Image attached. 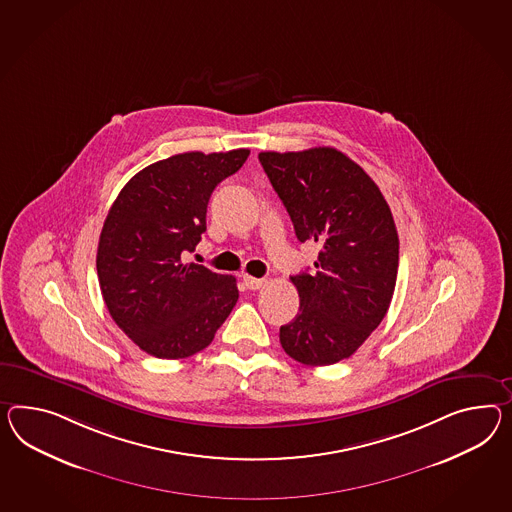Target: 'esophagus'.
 <instances>
[{
    "label": "esophagus",
    "instance_id": "obj_1",
    "mask_svg": "<svg viewBox=\"0 0 512 512\" xmlns=\"http://www.w3.org/2000/svg\"><path fill=\"white\" fill-rule=\"evenodd\" d=\"M243 284L249 289H260L263 284H265V280H262V278H254V276L250 275H243Z\"/></svg>",
    "mask_w": 512,
    "mask_h": 512
}]
</instances>
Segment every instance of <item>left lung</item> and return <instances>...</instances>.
I'll return each instance as SVG.
<instances>
[{"instance_id": "8db88e82", "label": "left lung", "mask_w": 512, "mask_h": 512, "mask_svg": "<svg viewBox=\"0 0 512 512\" xmlns=\"http://www.w3.org/2000/svg\"><path fill=\"white\" fill-rule=\"evenodd\" d=\"M263 171L295 236L319 245L315 271L291 276L299 314L280 327L282 349L304 366H330L379 327L394 295L399 237L388 202L360 165L319 146L262 152Z\"/></svg>"}]
</instances>
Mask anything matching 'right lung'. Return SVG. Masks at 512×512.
Listing matches in <instances>:
<instances>
[{"label": "right lung", "instance_id": "add662e5", "mask_svg": "<svg viewBox=\"0 0 512 512\" xmlns=\"http://www.w3.org/2000/svg\"><path fill=\"white\" fill-rule=\"evenodd\" d=\"M250 150L185 152L137 172L107 213L96 254L105 306L120 330L156 358L210 345L236 306L234 276L182 262L206 232L211 193Z\"/></svg>", "mask_w": 512, "mask_h": 512}]
</instances>
